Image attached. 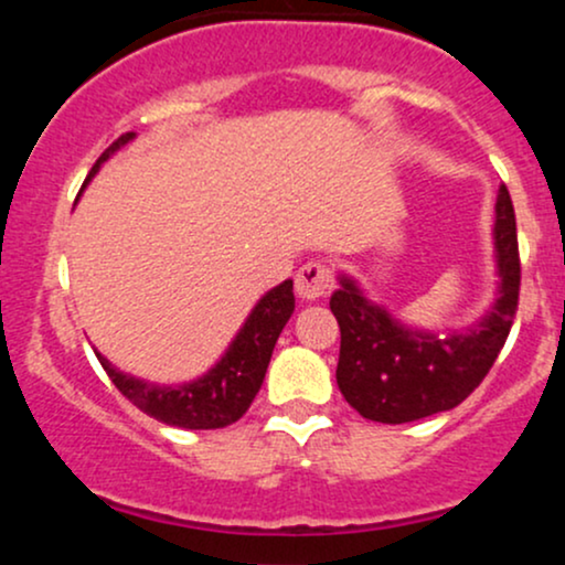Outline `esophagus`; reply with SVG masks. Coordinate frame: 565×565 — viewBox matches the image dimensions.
I'll list each match as a JSON object with an SVG mask.
<instances>
[{
    "instance_id": "34e87169",
    "label": "esophagus",
    "mask_w": 565,
    "mask_h": 565,
    "mask_svg": "<svg viewBox=\"0 0 565 565\" xmlns=\"http://www.w3.org/2000/svg\"><path fill=\"white\" fill-rule=\"evenodd\" d=\"M334 289V276L327 265L321 263H308L297 270L295 278V291L302 300H321V297L332 295Z\"/></svg>"
}]
</instances>
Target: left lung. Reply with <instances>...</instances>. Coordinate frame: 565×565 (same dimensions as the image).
I'll return each mask as SVG.
<instances>
[{"label":"left lung","mask_w":565,"mask_h":565,"mask_svg":"<svg viewBox=\"0 0 565 565\" xmlns=\"http://www.w3.org/2000/svg\"><path fill=\"white\" fill-rule=\"evenodd\" d=\"M494 252L499 291L489 313L465 332L436 334L393 319L342 274L329 308L340 323L337 385L361 417L404 425L449 412L481 385L508 340L521 291L515 210L497 193Z\"/></svg>","instance_id":"8db88e82"}]
</instances>
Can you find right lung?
Masks as SVG:
<instances>
[{
    "label": "right lung",
    "instance_id": "add662e5",
    "mask_svg": "<svg viewBox=\"0 0 565 565\" xmlns=\"http://www.w3.org/2000/svg\"><path fill=\"white\" fill-rule=\"evenodd\" d=\"M132 138L135 132H127L114 146H108L103 157L95 161L89 178H95L103 161ZM291 313H295V291H291V281L287 278L278 287L265 291L260 302L252 308L223 359L199 380L183 382V385H157V382L132 377V374L119 372L97 350L95 355L114 385L119 387V393L132 401L140 412H146L148 417L172 427H185V430H215V427L233 425L236 419H242L255 401L265 372H268L278 334L287 327Z\"/></svg>",
    "mask_w": 565,
    "mask_h": 565
}]
</instances>
